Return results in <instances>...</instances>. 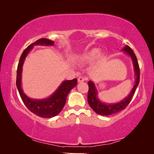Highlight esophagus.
<instances>
[{"instance_id": "1", "label": "esophagus", "mask_w": 154, "mask_h": 154, "mask_svg": "<svg viewBox=\"0 0 154 154\" xmlns=\"http://www.w3.org/2000/svg\"><path fill=\"white\" fill-rule=\"evenodd\" d=\"M77 81H78V82H82L85 81V78L83 77H78V79H77Z\"/></svg>"}]
</instances>
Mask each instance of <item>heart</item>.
I'll use <instances>...</instances> for the list:
<instances>
[{"mask_svg": "<svg viewBox=\"0 0 154 154\" xmlns=\"http://www.w3.org/2000/svg\"><path fill=\"white\" fill-rule=\"evenodd\" d=\"M99 49L93 48L84 54L79 55L77 59H78L79 62L82 64H88L96 59L97 65H101L106 61V55L105 53L100 52L99 53Z\"/></svg>", "mask_w": 154, "mask_h": 154, "instance_id": "1", "label": "heart"}]
</instances>
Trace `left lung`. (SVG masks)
<instances>
[{"label": "left lung", "mask_w": 154, "mask_h": 154, "mask_svg": "<svg viewBox=\"0 0 154 154\" xmlns=\"http://www.w3.org/2000/svg\"><path fill=\"white\" fill-rule=\"evenodd\" d=\"M122 51H125V53H126L132 59L135 75V85L133 86L128 96L123 98V100H122L121 101L114 103H103L99 100V98H98V91H97V88H95L94 82L90 80L88 82V86H89L88 93V101L92 109L99 115L109 116L116 114V113L124 110L130 103V100H131L132 96H133L134 93H135L136 89L138 86L140 82V69L137 58H136L133 51L128 45H125Z\"/></svg>", "instance_id": "1"}]
</instances>
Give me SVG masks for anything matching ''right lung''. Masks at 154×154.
Masks as SVG:
<instances>
[{
	"label": "right lung",
	"instance_id": "add662e5",
	"mask_svg": "<svg viewBox=\"0 0 154 154\" xmlns=\"http://www.w3.org/2000/svg\"><path fill=\"white\" fill-rule=\"evenodd\" d=\"M54 42L48 39H39L23 51L17 67V87L22 100L29 111L42 118H51L58 115L66 103L67 95L72 88L77 85V79L76 78L72 80L63 81L52 95L44 99H32L23 92L22 88V66L26 56L35 45H54Z\"/></svg>",
	"mask_w": 154,
	"mask_h": 154
}]
</instances>
